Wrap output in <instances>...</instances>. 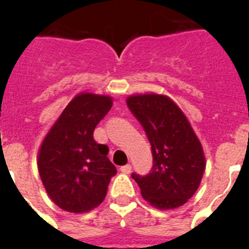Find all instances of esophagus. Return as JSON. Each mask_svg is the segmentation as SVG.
<instances>
[{
  "label": "esophagus",
  "mask_w": 249,
  "mask_h": 249,
  "mask_svg": "<svg viewBox=\"0 0 249 249\" xmlns=\"http://www.w3.org/2000/svg\"><path fill=\"white\" fill-rule=\"evenodd\" d=\"M132 171V166L131 164H126V166L121 167V172L124 173V175H129Z\"/></svg>",
  "instance_id": "obj_1"
}]
</instances>
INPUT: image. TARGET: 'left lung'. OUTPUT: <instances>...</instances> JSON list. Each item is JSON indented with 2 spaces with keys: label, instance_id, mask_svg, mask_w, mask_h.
Returning <instances> with one entry per match:
<instances>
[{
  "label": "left lung",
  "instance_id": "left-lung-1",
  "mask_svg": "<svg viewBox=\"0 0 249 249\" xmlns=\"http://www.w3.org/2000/svg\"><path fill=\"white\" fill-rule=\"evenodd\" d=\"M127 106L151 143L153 166L148 175L132 173L143 198L160 210L181 207L195 195L206 168L201 142L171 98L137 94Z\"/></svg>",
  "mask_w": 249,
  "mask_h": 249
}]
</instances>
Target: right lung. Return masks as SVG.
I'll return each mask as SVG.
<instances>
[{
  "instance_id": "1",
  "label": "right lung",
  "mask_w": 249,
  "mask_h": 249,
  "mask_svg": "<svg viewBox=\"0 0 249 249\" xmlns=\"http://www.w3.org/2000/svg\"><path fill=\"white\" fill-rule=\"evenodd\" d=\"M112 107V98L80 93L68 103L43 140L38 172L51 199L67 212L91 211L103 202L117 169L108 147L93 140V131Z\"/></svg>"
}]
</instances>
